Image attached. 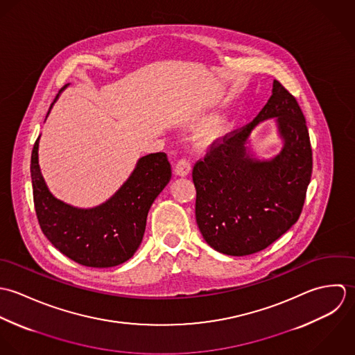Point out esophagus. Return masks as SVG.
<instances>
[{
	"label": "esophagus",
	"instance_id": "obj_1",
	"mask_svg": "<svg viewBox=\"0 0 355 355\" xmlns=\"http://www.w3.org/2000/svg\"><path fill=\"white\" fill-rule=\"evenodd\" d=\"M191 168H192V166H191V163H189L188 159H180V160L177 162V164H175L174 171H175V174L180 175V177H187V175L191 173Z\"/></svg>",
	"mask_w": 355,
	"mask_h": 355
}]
</instances>
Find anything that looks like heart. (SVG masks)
Wrapping results in <instances>:
<instances>
[{"label": "heart", "mask_w": 355, "mask_h": 355, "mask_svg": "<svg viewBox=\"0 0 355 355\" xmlns=\"http://www.w3.org/2000/svg\"><path fill=\"white\" fill-rule=\"evenodd\" d=\"M223 133H225V121L220 118H216L203 128V130L199 135V141L202 145H209L210 142L219 139Z\"/></svg>", "instance_id": "obj_1"}]
</instances>
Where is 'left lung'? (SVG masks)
<instances>
[{
	"label": "left lung",
	"instance_id": "1",
	"mask_svg": "<svg viewBox=\"0 0 355 355\" xmlns=\"http://www.w3.org/2000/svg\"><path fill=\"white\" fill-rule=\"evenodd\" d=\"M276 117L284 141L273 159L258 161L245 144L259 122ZM313 171L304 115L279 80L257 118L214 141L196 162V222L218 252L244 257L265 250L291 229L302 213Z\"/></svg>",
	"mask_w": 355,
	"mask_h": 355
}]
</instances>
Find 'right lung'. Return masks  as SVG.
<instances>
[{
	"mask_svg": "<svg viewBox=\"0 0 355 355\" xmlns=\"http://www.w3.org/2000/svg\"><path fill=\"white\" fill-rule=\"evenodd\" d=\"M38 142L40 137L31 152L30 171L35 213L48 240L73 262L89 268H112L130 259L141 244L152 203L171 178L167 155L142 156L111 199L93 209H76L49 192L38 164Z\"/></svg>",
	"mask_w": 355,
	"mask_h": 355,
	"instance_id": "add662e5",
	"label": "right lung"
}]
</instances>
